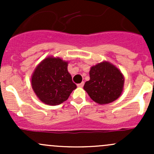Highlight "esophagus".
<instances>
[{"label": "esophagus", "instance_id": "34e87169", "mask_svg": "<svg viewBox=\"0 0 154 154\" xmlns=\"http://www.w3.org/2000/svg\"><path fill=\"white\" fill-rule=\"evenodd\" d=\"M83 86H84V82H82L81 83H79V84H77V86L80 87V88H82Z\"/></svg>", "mask_w": 154, "mask_h": 154}]
</instances>
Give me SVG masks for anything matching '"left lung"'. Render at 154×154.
Listing matches in <instances>:
<instances>
[{
    "mask_svg": "<svg viewBox=\"0 0 154 154\" xmlns=\"http://www.w3.org/2000/svg\"><path fill=\"white\" fill-rule=\"evenodd\" d=\"M90 80L85 83V91L95 103L108 104L117 100L125 86V77L115 65L103 61L91 66Z\"/></svg>",
    "mask_w": 154,
    "mask_h": 154,
    "instance_id": "left-lung-1",
    "label": "left lung"
}]
</instances>
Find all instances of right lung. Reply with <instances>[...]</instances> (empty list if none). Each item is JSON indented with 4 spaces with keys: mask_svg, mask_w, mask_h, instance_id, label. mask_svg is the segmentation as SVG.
<instances>
[{
    "mask_svg": "<svg viewBox=\"0 0 154 154\" xmlns=\"http://www.w3.org/2000/svg\"><path fill=\"white\" fill-rule=\"evenodd\" d=\"M68 62L53 56L42 60L31 76V86L42 103L51 106L68 100L77 86L68 71Z\"/></svg>",
    "mask_w": 154,
    "mask_h": 154,
    "instance_id": "obj_1",
    "label": "right lung"
}]
</instances>
